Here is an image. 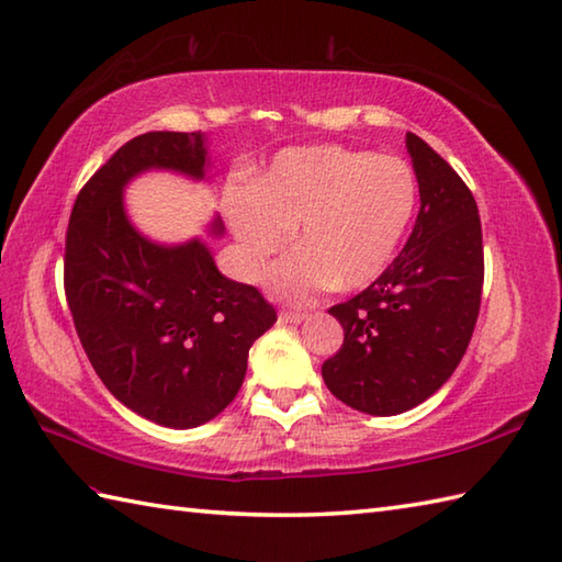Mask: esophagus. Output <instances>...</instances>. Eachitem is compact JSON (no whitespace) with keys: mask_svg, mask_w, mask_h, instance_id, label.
I'll list each match as a JSON object with an SVG mask.
<instances>
[{"mask_svg":"<svg viewBox=\"0 0 562 562\" xmlns=\"http://www.w3.org/2000/svg\"><path fill=\"white\" fill-rule=\"evenodd\" d=\"M304 318V312H280V324H302Z\"/></svg>","mask_w":562,"mask_h":562,"instance_id":"1","label":"esophagus"}]
</instances>
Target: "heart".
<instances>
[{
    "label": "heart",
    "instance_id": "heart-1",
    "mask_svg": "<svg viewBox=\"0 0 562 562\" xmlns=\"http://www.w3.org/2000/svg\"><path fill=\"white\" fill-rule=\"evenodd\" d=\"M416 178L394 156L344 146L284 148L250 182L224 190V216L246 278L256 280L292 228L302 248L268 272V288L288 302L324 290H360L397 256L416 212Z\"/></svg>",
    "mask_w": 562,
    "mask_h": 562
}]
</instances>
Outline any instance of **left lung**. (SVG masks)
<instances>
[{
	"instance_id": "8db88e82",
	"label": "left lung",
	"mask_w": 562,
	"mask_h": 562,
	"mask_svg": "<svg viewBox=\"0 0 562 562\" xmlns=\"http://www.w3.org/2000/svg\"><path fill=\"white\" fill-rule=\"evenodd\" d=\"M422 209L380 278L328 310L344 346L322 366L334 397L372 416L426 402L463 360L480 314L485 258L475 196L416 134H406Z\"/></svg>"
}]
</instances>
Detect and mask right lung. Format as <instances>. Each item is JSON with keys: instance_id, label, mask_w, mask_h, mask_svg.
<instances>
[{"instance_id": "obj_1", "label": "right lung", "mask_w": 562, "mask_h": 562, "mask_svg": "<svg viewBox=\"0 0 562 562\" xmlns=\"http://www.w3.org/2000/svg\"><path fill=\"white\" fill-rule=\"evenodd\" d=\"M206 136L150 131L124 143L77 194L65 236V296L99 380L131 412L194 428L234 402L248 350L278 322L256 288L224 278L202 238L162 246L124 209L146 170L206 175ZM222 236V218L209 224Z\"/></svg>"}]
</instances>
